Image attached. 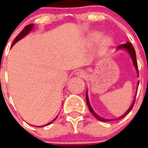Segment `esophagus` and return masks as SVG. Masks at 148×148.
Masks as SVG:
<instances>
[{"label":"esophagus","mask_w":148,"mask_h":148,"mask_svg":"<svg viewBox=\"0 0 148 148\" xmlns=\"http://www.w3.org/2000/svg\"><path fill=\"white\" fill-rule=\"evenodd\" d=\"M76 75H77V76L84 78H86V77H87V73H86L84 70H79V71L76 73Z\"/></svg>","instance_id":"34e87169"}]
</instances>
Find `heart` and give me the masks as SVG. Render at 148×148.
I'll return each instance as SVG.
<instances>
[{
  "mask_svg": "<svg viewBox=\"0 0 148 148\" xmlns=\"http://www.w3.org/2000/svg\"><path fill=\"white\" fill-rule=\"evenodd\" d=\"M101 37V33H100V32H92V33L88 37L87 40H88V43L90 44H95L97 40H99V39ZM111 44H112V39L109 37H106L102 40L101 47L102 49H107V48L109 47Z\"/></svg>",
  "mask_w": 148,
  "mask_h": 148,
  "instance_id": "obj_1",
  "label": "heart"
}]
</instances>
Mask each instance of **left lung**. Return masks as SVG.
Masks as SVG:
<instances>
[{
    "label": "left lung",
    "mask_w": 148,
    "mask_h": 148,
    "mask_svg": "<svg viewBox=\"0 0 148 148\" xmlns=\"http://www.w3.org/2000/svg\"><path fill=\"white\" fill-rule=\"evenodd\" d=\"M126 49L127 51L128 52V53L130 54V57H131L132 58V61H133V64H134V66H135L136 67V72L138 74V64H137V61H136V52H135V49H134V48H133V47L132 46V44H130V42H127L126 44H121V45H119L117 47V49ZM138 83H139V82H138V84H137V86H138ZM136 98V97H135ZM86 101H87V106H88L89 108V110H90V111L91 112V113H92V115H93L94 116H95V118L97 119L98 120H99V121H114V119H104V118H101V117H100V116H98L96 113L94 112V110H92V107H91V105H90V101H89V99H88V95H87V93H86ZM134 103H135V99H134V100H133V103H132L131 106L130 107V108L127 110V111L126 113H125V114L123 115V116H120V117H119V118L116 119V120L117 119H122L123 117H125V116H127V115L128 114V113H130V111H131V110L133 109V105H134Z\"/></svg>",
    "instance_id": "1"
}]
</instances>
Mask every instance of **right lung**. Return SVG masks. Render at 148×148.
Returning a JSON list of instances; mask_svg holds the SVG:
<instances>
[{
	"instance_id": "add662e5",
	"label": "right lung",
	"mask_w": 148,
	"mask_h": 148,
	"mask_svg": "<svg viewBox=\"0 0 148 148\" xmlns=\"http://www.w3.org/2000/svg\"><path fill=\"white\" fill-rule=\"evenodd\" d=\"M34 26H35V25H34V24H29V25L26 26V27H24V29H23L22 30L21 32L20 33H19V35H18V36H17L16 38H15V40H14V41H13L12 45V46L14 45V44H15L16 42H18V41L19 40H21V38H23L24 37V36H26V35H27V34H28L29 32H30V31H32V29H33ZM57 117H58V116H56V118H55L53 120V121H51L50 122H49V123H48V124H47V125H43V126H39V127H40L47 126V125H50V124H52V123H53V121H54L56 119H57ZM35 127H37V126H35Z\"/></svg>"
}]
</instances>
